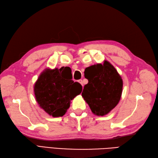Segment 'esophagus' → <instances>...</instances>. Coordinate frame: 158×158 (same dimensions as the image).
Here are the masks:
<instances>
[{
  "label": "esophagus",
  "mask_w": 158,
  "mask_h": 158,
  "mask_svg": "<svg viewBox=\"0 0 158 158\" xmlns=\"http://www.w3.org/2000/svg\"><path fill=\"white\" fill-rule=\"evenodd\" d=\"M78 82L81 84V85L83 86V80L82 79H79V81H78Z\"/></svg>",
  "instance_id": "34e87169"
}]
</instances>
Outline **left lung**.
I'll list each match as a JSON object with an SVG mask.
<instances>
[{"instance_id": "obj_1", "label": "left lung", "mask_w": 158, "mask_h": 158, "mask_svg": "<svg viewBox=\"0 0 158 158\" xmlns=\"http://www.w3.org/2000/svg\"><path fill=\"white\" fill-rule=\"evenodd\" d=\"M88 83L84 86L82 97L93 114L103 116L118 104L122 94L123 80L112 64H94L85 71Z\"/></svg>"}]
</instances>
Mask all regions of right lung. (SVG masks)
<instances>
[{"instance_id":"right-lung-1","label":"right lung","mask_w":158,"mask_h":158,"mask_svg":"<svg viewBox=\"0 0 158 158\" xmlns=\"http://www.w3.org/2000/svg\"><path fill=\"white\" fill-rule=\"evenodd\" d=\"M69 67L45 69L34 85L36 101L40 108L54 118L63 116L71 100L82 91L81 85L72 80Z\"/></svg>"}]
</instances>
